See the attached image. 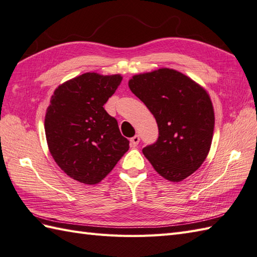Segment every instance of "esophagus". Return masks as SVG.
Instances as JSON below:
<instances>
[{
	"instance_id": "1",
	"label": "esophagus",
	"mask_w": 257,
	"mask_h": 257,
	"mask_svg": "<svg viewBox=\"0 0 257 257\" xmlns=\"http://www.w3.org/2000/svg\"><path fill=\"white\" fill-rule=\"evenodd\" d=\"M130 142H131V145H132L133 147H136L140 143V136L139 135L133 136V138L130 140Z\"/></svg>"
}]
</instances>
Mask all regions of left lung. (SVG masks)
<instances>
[{
  "mask_svg": "<svg viewBox=\"0 0 257 257\" xmlns=\"http://www.w3.org/2000/svg\"><path fill=\"white\" fill-rule=\"evenodd\" d=\"M128 87L158 125V140L143 148L145 157L165 179H186L201 166L212 143L214 110L209 93L169 68L135 75Z\"/></svg>",
  "mask_w": 257,
  "mask_h": 257,
  "instance_id": "obj_1",
  "label": "left lung"
}]
</instances>
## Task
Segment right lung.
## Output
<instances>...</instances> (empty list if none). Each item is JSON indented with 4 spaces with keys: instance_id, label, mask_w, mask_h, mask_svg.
I'll list each match as a JSON object with an SVG mask.
<instances>
[{
    "instance_id": "add662e5",
    "label": "right lung",
    "mask_w": 257,
    "mask_h": 257,
    "mask_svg": "<svg viewBox=\"0 0 257 257\" xmlns=\"http://www.w3.org/2000/svg\"><path fill=\"white\" fill-rule=\"evenodd\" d=\"M122 79L85 72L51 95L45 115L49 152L61 170L81 184H99L130 148L117 121L103 107Z\"/></svg>"
}]
</instances>
